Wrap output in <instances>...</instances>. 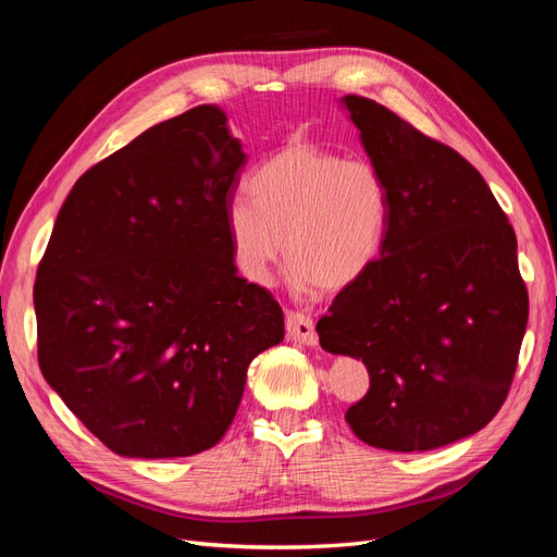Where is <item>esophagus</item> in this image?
Wrapping results in <instances>:
<instances>
[{"label":"esophagus","instance_id":"obj_1","mask_svg":"<svg viewBox=\"0 0 557 557\" xmlns=\"http://www.w3.org/2000/svg\"><path fill=\"white\" fill-rule=\"evenodd\" d=\"M285 330H288V339L301 344V346H315L318 332L313 325V318L301 311H288L285 313Z\"/></svg>","mask_w":557,"mask_h":557}]
</instances>
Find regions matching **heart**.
I'll list each match as a JSON object with an SVG mask.
<instances>
[{
    "mask_svg": "<svg viewBox=\"0 0 557 557\" xmlns=\"http://www.w3.org/2000/svg\"><path fill=\"white\" fill-rule=\"evenodd\" d=\"M248 197L227 207V237L250 283H267L285 252L297 293H336L381 256L391 195L372 162L293 144L252 172Z\"/></svg>",
    "mask_w": 557,
    "mask_h": 557,
    "instance_id": "b5f03b06",
    "label": "heart"
}]
</instances>
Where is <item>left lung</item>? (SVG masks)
<instances>
[{
    "mask_svg": "<svg viewBox=\"0 0 557 557\" xmlns=\"http://www.w3.org/2000/svg\"><path fill=\"white\" fill-rule=\"evenodd\" d=\"M391 215L381 258L318 320L320 346L364 362L346 411L374 448L432 450L485 428L509 395L528 288L516 232L483 176L391 109L346 95Z\"/></svg>",
    "mask_w": 557,
    "mask_h": 557,
    "instance_id": "8db88e82",
    "label": "left lung"
}]
</instances>
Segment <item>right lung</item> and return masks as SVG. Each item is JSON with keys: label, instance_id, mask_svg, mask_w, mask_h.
I'll return each mask as SVG.
<instances>
[{"label": "right lung", "instance_id": "obj_1", "mask_svg": "<svg viewBox=\"0 0 557 557\" xmlns=\"http://www.w3.org/2000/svg\"><path fill=\"white\" fill-rule=\"evenodd\" d=\"M246 164L201 104L97 162L64 199L37 269L39 367L123 458L223 440L252 358L283 342L278 301L237 274L227 207Z\"/></svg>", "mask_w": 557, "mask_h": 557}]
</instances>
